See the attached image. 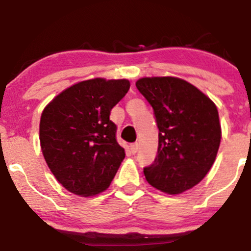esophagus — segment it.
I'll return each mask as SVG.
<instances>
[{
  "label": "esophagus",
  "mask_w": 251,
  "mask_h": 251,
  "mask_svg": "<svg viewBox=\"0 0 251 251\" xmlns=\"http://www.w3.org/2000/svg\"><path fill=\"white\" fill-rule=\"evenodd\" d=\"M129 149L132 154H135L138 151V149H139V145H138V143H133V144H130Z\"/></svg>",
  "instance_id": "esophagus-1"
}]
</instances>
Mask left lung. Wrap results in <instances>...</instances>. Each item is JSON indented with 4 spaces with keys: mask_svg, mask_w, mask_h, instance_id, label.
<instances>
[{
    "mask_svg": "<svg viewBox=\"0 0 251 251\" xmlns=\"http://www.w3.org/2000/svg\"><path fill=\"white\" fill-rule=\"evenodd\" d=\"M154 111L159 145L144 168L152 187L177 195L196 186L216 160L221 143L217 107L199 88L177 77H144L135 83Z\"/></svg>",
    "mask_w": 251,
    "mask_h": 251,
    "instance_id": "1",
    "label": "left lung"
}]
</instances>
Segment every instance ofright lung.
I'll use <instances>...</instances> for the list:
<instances>
[{"label": "right lung", "instance_id": "obj_1", "mask_svg": "<svg viewBox=\"0 0 251 251\" xmlns=\"http://www.w3.org/2000/svg\"><path fill=\"white\" fill-rule=\"evenodd\" d=\"M129 86L128 80L82 81L66 88L43 111V155L56 180L70 192L87 197L111 185L126 154L109 114Z\"/></svg>", "mask_w": 251, "mask_h": 251}]
</instances>
